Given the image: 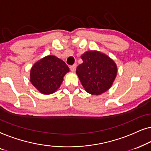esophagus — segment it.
Here are the masks:
<instances>
[{
    "instance_id": "obj_1",
    "label": "esophagus",
    "mask_w": 151,
    "mask_h": 151,
    "mask_svg": "<svg viewBox=\"0 0 151 151\" xmlns=\"http://www.w3.org/2000/svg\"><path fill=\"white\" fill-rule=\"evenodd\" d=\"M69 68H70V70H71V71H75L76 69V65H71V66H70Z\"/></svg>"
}]
</instances>
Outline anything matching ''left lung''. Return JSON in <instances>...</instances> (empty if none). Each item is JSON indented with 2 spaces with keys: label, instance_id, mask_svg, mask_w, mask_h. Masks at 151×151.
I'll use <instances>...</instances> for the list:
<instances>
[{
  "label": "left lung",
  "instance_id": "obj_1",
  "mask_svg": "<svg viewBox=\"0 0 151 151\" xmlns=\"http://www.w3.org/2000/svg\"><path fill=\"white\" fill-rule=\"evenodd\" d=\"M83 63L78 66L76 73L86 91L93 95L104 93L112 85L117 75V66L106 55L96 51L82 55Z\"/></svg>",
  "mask_w": 151,
  "mask_h": 151
}]
</instances>
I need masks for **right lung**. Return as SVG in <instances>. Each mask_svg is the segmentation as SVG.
Wrapping results in <instances>:
<instances>
[{
  "mask_svg": "<svg viewBox=\"0 0 151 151\" xmlns=\"http://www.w3.org/2000/svg\"><path fill=\"white\" fill-rule=\"evenodd\" d=\"M69 68L54 55H48L37 62L31 69L30 80L43 94H51L60 87Z\"/></svg>",
  "mask_w": 151,
  "mask_h": 151,
  "instance_id": "1",
  "label": "right lung"
}]
</instances>
